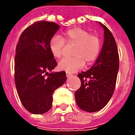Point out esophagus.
Wrapping results in <instances>:
<instances>
[{"label":"esophagus","mask_w":135,"mask_h":135,"mask_svg":"<svg viewBox=\"0 0 135 135\" xmlns=\"http://www.w3.org/2000/svg\"><path fill=\"white\" fill-rule=\"evenodd\" d=\"M71 76V74L69 73V72H66V76H67V77H69V76Z\"/></svg>","instance_id":"obj_1"}]
</instances>
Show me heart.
<instances>
[{"label": "heart", "mask_w": 135, "mask_h": 135, "mask_svg": "<svg viewBox=\"0 0 135 135\" xmlns=\"http://www.w3.org/2000/svg\"><path fill=\"white\" fill-rule=\"evenodd\" d=\"M65 42L75 44L74 57H64L59 63V68L66 72H75L80 70L85 65V61L90 64L99 55L101 43L99 37L91 35L88 31L74 27L65 31L63 37L54 35L50 39L48 46L50 53L55 58H61L64 53Z\"/></svg>", "instance_id": "obj_1"}]
</instances>
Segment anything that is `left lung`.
<instances>
[{
	"mask_svg": "<svg viewBox=\"0 0 135 135\" xmlns=\"http://www.w3.org/2000/svg\"><path fill=\"white\" fill-rule=\"evenodd\" d=\"M104 41L95 63L87 71L78 74L81 86L75 92L77 105L87 112L104 108L113 95L119 71V58L115 39L105 25Z\"/></svg>",
	"mask_w": 135,
	"mask_h": 135,
	"instance_id": "left-lung-1",
	"label": "left lung"
}]
</instances>
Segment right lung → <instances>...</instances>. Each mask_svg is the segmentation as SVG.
Returning a JSON list of instances; mask_svg holds the SVG:
<instances>
[{
	"label": "right lung",
	"instance_id": "right-lung-1",
	"mask_svg": "<svg viewBox=\"0 0 135 135\" xmlns=\"http://www.w3.org/2000/svg\"><path fill=\"white\" fill-rule=\"evenodd\" d=\"M59 29L60 26L53 22H37L22 32L16 45L14 65L16 90L24 107L34 114H42L50 110L54 91L66 80L64 71L52 72L57 62L50 53L48 43Z\"/></svg>",
	"mask_w": 135,
	"mask_h": 135
}]
</instances>
